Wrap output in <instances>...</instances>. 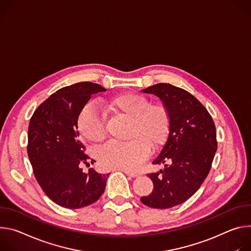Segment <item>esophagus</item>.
<instances>
[{
  "label": "esophagus",
  "instance_id": "34e87169",
  "mask_svg": "<svg viewBox=\"0 0 251 251\" xmlns=\"http://www.w3.org/2000/svg\"><path fill=\"white\" fill-rule=\"evenodd\" d=\"M126 176H129L131 177H137L138 176H140V174H136V173H131L129 171H123Z\"/></svg>",
  "mask_w": 251,
  "mask_h": 251
}]
</instances>
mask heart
Segmentation results:
<instances>
[{"label": "heart", "mask_w": 251, "mask_h": 251, "mask_svg": "<svg viewBox=\"0 0 251 251\" xmlns=\"http://www.w3.org/2000/svg\"><path fill=\"white\" fill-rule=\"evenodd\" d=\"M105 105L131 120L129 136L132 140L106 143L98 151L100 164L103 169L135 171L150 157L149 144L157 148L168 138L171 126L169 111L162 104H151L147 96L133 92L110 98ZM77 126L80 133L93 143L101 142L106 134L104 119L94 105L81 109Z\"/></svg>", "instance_id": "1"}]
</instances>
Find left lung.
I'll return each mask as SVG.
<instances>
[{
	"mask_svg": "<svg viewBox=\"0 0 251 251\" xmlns=\"http://www.w3.org/2000/svg\"><path fill=\"white\" fill-rule=\"evenodd\" d=\"M157 96L171 118L168 140L153 164L164 170L148 175L153 190L142 202L151 208H171L186 201L206 178L217 149L214 122L203 104L183 89L156 83L143 90Z\"/></svg>",
	"mask_w": 251,
	"mask_h": 251,
	"instance_id": "1",
	"label": "left lung"
}]
</instances>
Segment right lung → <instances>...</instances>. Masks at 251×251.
<instances>
[{
  "label": "right lung",
  "instance_id": "1",
  "mask_svg": "<svg viewBox=\"0 0 251 251\" xmlns=\"http://www.w3.org/2000/svg\"><path fill=\"white\" fill-rule=\"evenodd\" d=\"M105 91L90 81L65 87L43 101L31 118L26 150L35 177L47 197L63 207L88 206L104 191L109 174L94 169L82 173L80 166L90 156L76 129L78 115L91 96Z\"/></svg>",
  "mask_w": 251,
  "mask_h": 251
}]
</instances>
